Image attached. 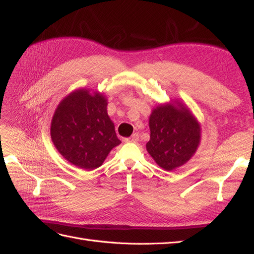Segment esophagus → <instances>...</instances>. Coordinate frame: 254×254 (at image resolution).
<instances>
[{"mask_svg":"<svg viewBox=\"0 0 254 254\" xmlns=\"http://www.w3.org/2000/svg\"><path fill=\"white\" fill-rule=\"evenodd\" d=\"M137 141H139V134L137 133H133L131 136L126 139V142H131V143H136Z\"/></svg>","mask_w":254,"mask_h":254,"instance_id":"esophagus-1","label":"esophagus"}]
</instances>
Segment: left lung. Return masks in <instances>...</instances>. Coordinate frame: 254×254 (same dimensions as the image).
Instances as JSON below:
<instances>
[{"label":"left lung","mask_w":254,"mask_h":254,"mask_svg":"<svg viewBox=\"0 0 254 254\" xmlns=\"http://www.w3.org/2000/svg\"><path fill=\"white\" fill-rule=\"evenodd\" d=\"M150 140L146 149L167 172L188 163L201 140L200 123L179 101L160 104L149 117Z\"/></svg>","instance_id":"obj_1"}]
</instances>
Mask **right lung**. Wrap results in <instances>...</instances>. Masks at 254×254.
<instances>
[{"label": "right lung", "instance_id": "add662e5", "mask_svg": "<svg viewBox=\"0 0 254 254\" xmlns=\"http://www.w3.org/2000/svg\"><path fill=\"white\" fill-rule=\"evenodd\" d=\"M108 99L99 92L78 89L59 103L51 123V137L67 162L84 171L101 166L121 144L107 112Z\"/></svg>", "mask_w": 254, "mask_h": 254}]
</instances>
